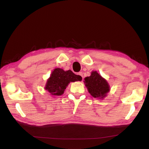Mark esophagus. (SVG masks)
I'll return each instance as SVG.
<instances>
[{
  "instance_id": "1",
  "label": "esophagus",
  "mask_w": 149,
  "mask_h": 149,
  "mask_svg": "<svg viewBox=\"0 0 149 149\" xmlns=\"http://www.w3.org/2000/svg\"><path fill=\"white\" fill-rule=\"evenodd\" d=\"M78 75H80V76L83 77V72H79V73H78Z\"/></svg>"
}]
</instances>
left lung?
Here are the masks:
<instances>
[{
    "label": "left lung",
    "instance_id": "obj_1",
    "mask_svg": "<svg viewBox=\"0 0 149 149\" xmlns=\"http://www.w3.org/2000/svg\"><path fill=\"white\" fill-rule=\"evenodd\" d=\"M84 83L89 93L95 98H104L109 91L107 82L96 71H93L90 77L85 78Z\"/></svg>",
    "mask_w": 149,
    "mask_h": 149
}]
</instances>
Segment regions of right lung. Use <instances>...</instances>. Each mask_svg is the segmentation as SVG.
<instances>
[{
  "mask_svg": "<svg viewBox=\"0 0 149 149\" xmlns=\"http://www.w3.org/2000/svg\"><path fill=\"white\" fill-rule=\"evenodd\" d=\"M80 75H75L71 70L64 71L61 68H56L47 81L45 90L53 95H61L70 82L81 81Z\"/></svg>",
  "mask_w": 149,
  "mask_h": 149,
  "instance_id": "add662e5",
  "label": "right lung"
}]
</instances>
